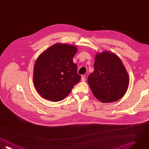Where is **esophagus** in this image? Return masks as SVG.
<instances>
[{"label":"esophagus","mask_w":149,"mask_h":149,"mask_svg":"<svg viewBox=\"0 0 149 149\" xmlns=\"http://www.w3.org/2000/svg\"><path fill=\"white\" fill-rule=\"evenodd\" d=\"M81 81H86V76H82V77H81Z\"/></svg>","instance_id":"obj_1"}]
</instances>
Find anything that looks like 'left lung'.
<instances>
[{
  "mask_svg": "<svg viewBox=\"0 0 149 149\" xmlns=\"http://www.w3.org/2000/svg\"><path fill=\"white\" fill-rule=\"evenodd\" d=\"M94 67L87 82L95 98L105 103L121 98L127 90L129 80L120 58L113 53L104 51L96 55Z\"/></svg>",
  "mask_w": 149,
  "mask_h": 149,
  "instance_id": "obj_1",
  "label": "left lung"
}]
</instances>
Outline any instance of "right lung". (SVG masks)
I'll return each mask as SVG.
<instances>
[{"instance_id":"obj_1","label":"right lung","mask_w":149,"mask_h":149,"mask_svg":"<svg viewBox=\"0 0 149 149\" xmlns=\"http://www.w3.org/2000/svg\"><path fill=\"white\" fill-rule=\"evenodd\" d=\"M77 48L65 44H55L44 51L34 67L33 81L38 93L52 101L63 100L79 82L77 66L73 62Z\"/></svg>"}]
</instances>
